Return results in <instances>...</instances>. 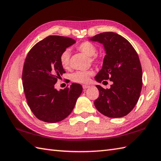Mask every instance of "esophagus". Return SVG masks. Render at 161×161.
<instances>
[{
  "mask_svg": "<svg viewBox=\"0 0 161 161\" xmlns=\"http://www.w3.org/2000/svg\"><path fill=\"white\" fill-rule=\"evenodd\" d=\"M90 86H89V85H83L82 87H83V89L84 90H86V89H88Z\"/></svg>",
  "mask_w": 161,
  "mask_h": 161,
  "instance_id": "34e87169",
  "label": "esophagus"
}]
</instances>
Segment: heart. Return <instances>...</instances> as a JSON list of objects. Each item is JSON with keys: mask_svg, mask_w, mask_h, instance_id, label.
Masks as SVG:
<instances>
[{"mask_svg": "<svg viewBox=\"0 0 161 161\" xmlns=\"http://www.w3.org/2000/svg\"><path fill=\"white\" fill-rule=\"evenodd\" d=\"M77 49L84 53L89 56H91V61L93 62L100 61V58L96 54L97 48L93 43L89 41H84L80 43L77 47ZM70 53L68 49H65L63 52L59 57V61L61 66L64 69H68L70 67ZM93 74L92 70L76 71L70 75V79L74 82L77 83H86L89 80V77Z\"/></svg>", "mask_w": 161, "mask_h": 161, "instance_id": "1", "label": "heart"}]
</instances>
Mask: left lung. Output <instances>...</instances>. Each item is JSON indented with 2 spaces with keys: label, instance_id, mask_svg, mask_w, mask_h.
Returning <instances> with one entry per match:
<instances>
[{
  "label": "left lung",
  "instance_id": "obj_1",
  "mask_svg": "<svg viewBox=\"0 0 161 161\" xmlns=\"http://www.w3.org/2000/svg\"><path fill=\"white\" fill-rule=\"evenodd\" d=\"M90 40L103 44L106 51L96 80L100 83L106 80L112 81L110 89L96 85L100 94L94 105L106 116L123 117L132 111L140 96L142 70L139 56L131 44L117 33H102Z\"/></svg>",
  "mask_w": 161,
  "mask_h": 161
}]
</instances>
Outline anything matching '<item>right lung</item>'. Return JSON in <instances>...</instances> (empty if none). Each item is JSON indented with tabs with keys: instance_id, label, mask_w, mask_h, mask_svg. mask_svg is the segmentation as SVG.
<instances>
[{
	"instance_id": "1",
	"label": "right lung",
	"mask_w": 161,
	"mask_h": 161,
	"mask_svg": "<svg viewBox=\"0 0 161 161\" xmlns=\"http://www.w3.org/2000/svg\"><path fill=\"white\" fill-rule=\"evenodd\" d=\"M76 42L70 37L49 36L36 44L28 53L22 81L28 106L41 121L56 123L72 112L82 92L81 85L72 83L58 91L54 84L65 73L59 61L61 53Z\"/></svg>"
}]
</instances>
